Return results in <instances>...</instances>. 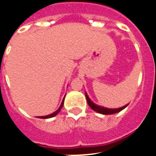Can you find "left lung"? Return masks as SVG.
I'll list each match as a JSON object with an SVG mask.
<instances>
[{"label":"left lung","mask_w":156,"mask_h":156,"mask_svg":"<svg viewBox=\"0 0 156 156\" xmlns=\"http://www.w3.org/2000/svg\"><path fill=\"white\" fill-rule=\"evenodd\" d=\"M85 96H86L87 103L90 108H91L94 111L97 112H98V113L103 114V115H111V114L117 113V112H119L122 111V109H124L126 106L128 105V104H127V105H126L121 107V108H105V107H103V106H100V105H96L95 103H94L93 101L90 100V98H89V96H88L86 91H85Z\"/></svg>","instance_id":"obj_1"}]
</instances>
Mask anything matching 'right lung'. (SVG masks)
Listing matches in <instances>:
<instances>
[{
    "label": "right lung",
    "instance_id": "1",
    "mask_svg": "<svg viewBox=\"0 0 156 156\" xmlns=\"http://www.w3.org/2000/svg\"><path fill=\"white\" fill-rule=\"evenodd\" d=\"M65 96H66V95H65ZM64 100H65V97H64V98H63L62 101L61 105H60V106H59V108H58V109L56 110L55 112H53V113H51V114H49V115H44V116H38V118H41V119H48V118H52V117L55 116V115L58 113L59 112H60L61 108L63 107V105H64Z\"/></svg>",
    "mask_w": 156,
    "mask_h": 156
}]
</instances>
